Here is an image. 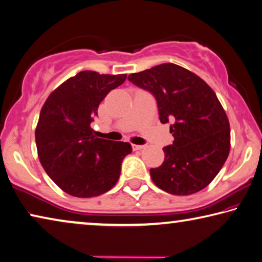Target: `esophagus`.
Listing matches in <instances>:
<instances>
[{
    "instance_id": "obj_1",
    "label": "esophagus",
    "mask_w": 262,
    "mask_h": 262,
    "mask_svg": "<svg viewBox=\"0 0 262 262\" xmlns=\"http://www.w3.org/2000/svg\"><path fill=\"white\" fill-rule=\"evenodd\" d=\"M132 148L134 151H136V150H142L145 148V145H139V144H132Z\"/></svg>"
}]
</instances>
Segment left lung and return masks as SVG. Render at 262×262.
<instances>
[{
    "label": "left lung",
    "mask_w": 262,
    "mask_h": 262,
    "mask_svg": "<svg viewBox=\"0 0 262 262\" xmlns=\"http://www.w3.org/2000/svg\"><path fill=\"white\" fill-rule=\"evenodd\" d=\"M128 79L156 98L162 123L172 122L173 143L163 148L162 165L150 168L155 185L173 195L205 188L230 151V123L215 92L198 75L174 63L130 74Z\"/></svg>",
    "instance_id": "8db88e82"
}]
</instances>
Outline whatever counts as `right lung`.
Listing matches in <instances>:
<instances>
[{"mask_svg":"<svg viewBox=\"0 0 262 262\" xmlns=\"http://www.w3.org/2000/svg\"><path fill=\"white\" fill-rule=\"evenodd\" d=\"M127 75L84 70L55 89L43 104L35 128L39 161L50 178L73 196H98L120 177L128 142L96 137L91 128L99 104Z\"/></svg>","mask_w":262,"mask_h":262,"instance_id":"add662e5","label":"right lung"}]
</instances>
